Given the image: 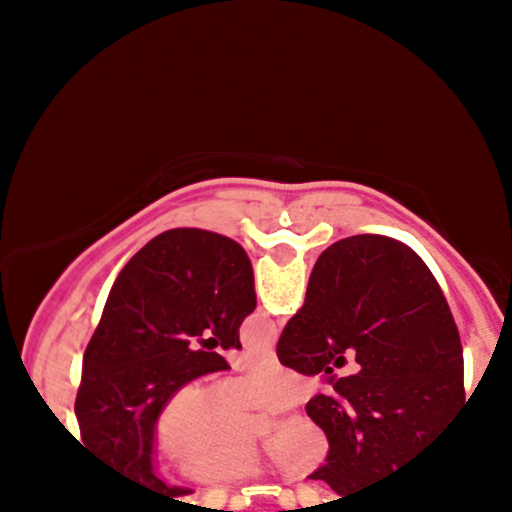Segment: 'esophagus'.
I'll return each instance as SVG.
<instances>
[{"mask_svg":"<svg viewBox=\"0 0 512 512\" xmlns=\"http://www.w3.org/2000/svg\"><path fill=\"white\" fill-rule=\"evenodd\" d=\"M257 358H260V361H264V363H276V354H274V351H272V349L262 351V354H260V356H257Z\"/></svg>","mask_w":512,"mask_h":512,"instance_id":"obj_1","label":"esophagus"}]
</instances>
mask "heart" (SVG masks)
I'll return each instance as SVG.
<instances>
[{"label":"heart","mask_w":512,"mask_h":512,"mask_svg":"<svg viewBox=\"0 0 512 512\" xmlns=\"http://www.w3.org/2000/svg\"><path fill=\"white\" fill-rule=\"evenodd\" d=\"M308 385L301 375L257 363L240 378H223L207 395L185 387L163 409L158 436L168 450L178 452L185 477L199 484H226L262 472V455L255 448H238L233 440L243 428L240 411L281 414L303 402ZM267 452L284 477L303 479L327 457V436L308 416H291L274 428Z\"/></svg>","instance_id":"1"}]
</instances>
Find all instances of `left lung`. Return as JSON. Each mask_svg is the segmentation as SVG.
I'll return each instance as SVG.
<instances>
[{
  "label": "left lung",
  "mask_w": 512,
  "mask_h": 512,
  "mask_svg": "<svg viewBox=\"0 0 512 512\" xmlns=\"http://www.w3.org/2000/svg\"><path fill=\"white\" fill-rule=\"evenodd\" d=\"M255 305L250 257L202 228L149 240L115 279L74 411L86 450L139 496L173 503L192 493L156 474V421L180 387L228 370L216 349H240L238 330ZM125 505L144 503L129 496Z\"/></svg>",
  "instance_id": "obj_1"
}]
</instances>
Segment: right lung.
Here are the masks:
<instances>
[{"label":"right lung","mask_w":512,"mask_h":512,"mask_svg":"<svg viewBox=\"0 0 512 512\" xmlns=\"http://www.w3.org/2000/svg\"><path fill=\"white\" fill-rule=\"evenodd\" d=\"M349 348L357 368L305 404L330 440L310 474L339 496L368 493L438 443L469 402L462 344L436 276L385 236H351L317 257L305 303L276 356L303 375H329Z\"/></svg>","instance_id":"right-lung-1"}]
</instances>
